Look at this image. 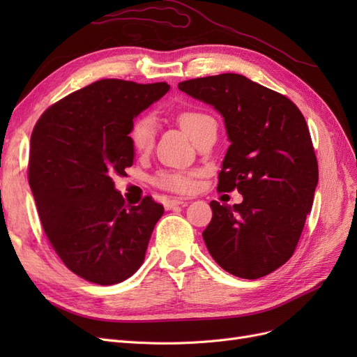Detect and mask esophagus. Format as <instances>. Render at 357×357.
Listing matches in <instances>:
<instances>
[{
    "label": "esophagus",
    "instance_id": "obj_1",
    "mask_svg": "<svg viewBox=\"0 0 357 357\" xmlns=\"http://www.w3.org/2000/svg\"><path fill=\"white\" fill-rule=\"evenodd\" d=\"M188 204H189L188 198H183V197H172V198H169V199H167V201H165V208H167V210H171V208L177 207V205H181V207H185V205H188Z\"/></svg>",
    "mask_w": 357,
    "mask_h": 357
}]
</instances>
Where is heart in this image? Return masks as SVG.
<instances>
[{"label":"heart","mask_w":357,"mask_h":357,"mask_svg":"<svg viewBox=\"0 0 357 357\" xmlns=\"http://www.w3.org/2000/svg\"><path fill=\"white\" fill-rule=\"evenodd\" d=\"M177 122L195 142L204 129L214 122V119L204 112L186 110L177 114ZM155 137L156 126L153 117L150 116L138 117L132 123L131 129H129V139H131L134 149L139 153L149 152L153 147ZM155 183L160 188L177 192L190 190L193 188V178L189 174H183V172H160L159 176H156Z\"/></svg>","instance_id":"b5f03b06"}]
</instances>
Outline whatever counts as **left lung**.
<instances>
[{"mask_svg": "<svg viewBox=\"0 0 357 357\" xmlns=\"http://www.w3.org/2000/svg\"><path fill=\"white\" fill-rule=\"evenodd\" d=\"M178 89L223 117L231 144L218 189L243 195L232 207L210 202L205 245L235 277L268 275L294 255L319 183L305 119L286 96L241 74L186 80Z\"/></svg>", "mask_w": 357, "mask_h": 357, "instance_id": "8db88e82", "label": "left lung"}]
</instances>
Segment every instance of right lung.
<instances>
[{"mask_svg": "<svg viewBox=\"0 0 357 357\" xmlns=\"http://www.w3.org/2000/svg\"><path fill=\"white\" fill-rule=\"evenodd\" d=\"M168 91L167 83L98 80L52 105L31 134L29 186L43 229L67 268L91 283L137 273L164 214L150 197L128 207L113 176L134 162V119Z\"/></svg>", "mask_w": 357, "mask_h": 357, "instance_id": "obj_1", "label": "right lung"}]
</instances>
